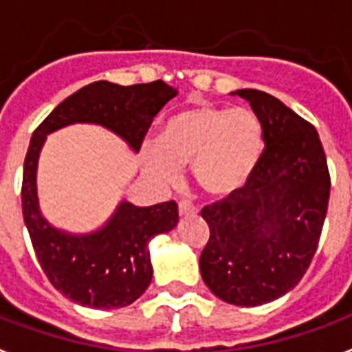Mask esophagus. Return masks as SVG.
Listing matches in <instances>:
<instances>
[{
  "mask_svg": "<svg viewBox=\"0 0 352 352\" xmlns=\"http://www.w3.org/2000/svg\"><path fill=\"white\" fill-rule=\"evenodd\" d=\"M179 214H181V216L195 214V206L192 205V203H188V201H182V203H179Z\"/></svg>",
  "mask_w": 352,
  "mask_h": 352,
  "instance_id": "1",
  "label": "esophagus"
}]
</instances>
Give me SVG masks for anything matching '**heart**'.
<instances>
[{
  "label": "heart",
  "mask_w": 352,
  "mask_h": 352,
  "mask_svg": "<svg viewBox=\"0 0 352 352\" xmlns=\"http://www.w3.org/2000/svg\"><path fill=\"white\" fill-rule=\"evenodd\" d=\"M264 147V129L254 112L194 104L166 118L158 144L142 146V162L147 175L166 186L190 166L203 194L225 199L248 186Z\"/></svg>",
  "instance_id": "1"
}]
</instances>
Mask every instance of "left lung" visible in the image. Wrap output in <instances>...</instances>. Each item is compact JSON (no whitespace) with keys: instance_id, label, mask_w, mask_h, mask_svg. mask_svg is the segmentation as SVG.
Segmentation results:
<instances>
[{"instance_id":"obj_1","label":"left lung","mask_w":352,"mask_h":352,"mask_svg":"<svg viewBox=\"0 0 352 352\" xmlns=\"http://www.w3.org/2000/svg\"><path fill=\"white\" fill-rule=\"evenodd\" d=\"M264 129V155L238 194L205 206L210 238L199 270L212 294L258 307L295 288L325 223L331 177L318 131L270 94L241 88Z\"/></svg>"}]
</instances>
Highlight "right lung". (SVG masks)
Here are the masks:
<instances>
[{
    "label": "right lung",
    "instance_id": "1",
    "mask_svg": "<svg viewBox=\"0 0 352 352\" xmlns=\"http://www.w3.org/2000/svg\"><path fill=\"white\" fill-rule=\"evenodd\" d=\"M177 94L164 80L133 87L98 80L57 104L31 136L21 184L23 221L50 283L80 307L111 310L133 305L151 284L149 241L175 229L179 210L175 201L136 206L123 199L98 229H58L42 214L36 186L45 138L68 125L90 123L114 133L138 153L153 118Z\"/></svg>",
    "mask_w": 352,
    "mask_h": 352
}]
</instances>
